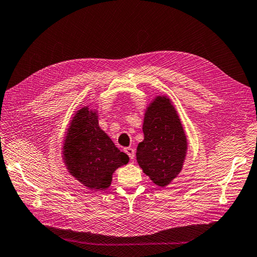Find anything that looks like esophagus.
<instances>
[{"instance_id":"34e87169","label":"esophagus","mask_w":257,"mask_h":257,"mask_svg":"<svg viewBox=\"0 0 257 257\" xmlns=\"http://www.w3.org/2000/svg\"><path fill=\"white\" fill-rule=\"evenodd\" d=\"M124 152L127 154L128 157H130L131 159H134V157H135V150H134V148H132V147H126V148H124Z\"/></svg>"}]
</instances>
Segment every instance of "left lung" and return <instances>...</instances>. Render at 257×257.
I'll list each match as a JSON object with an SVG mask.
<instances>
[{"instance_id": "8db88e82", "label": "left lung", "mask_w": 257, "mask_h": 257, "mask_svg": "<svg viewBox=\"0 0 257 257\" xmlns=\"http://www.w3.org/2000/svg\"><path fill=\"white\" fill-rule=\"evenodd\" d=\"M144 141L136 159L154 184L165 187L184 165L187 139L178 113L166 96H157L147 107L143 123Z\"/></svg>"}]
</instances>
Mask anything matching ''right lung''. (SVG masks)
<instances>
[{"mask_svg": "<svg viewBox=\"0 0 257 257\" xmlns=\"http://www.w3.org/2000/svg\"><path fill=\"white\" fill-rule=\"evenodd\" d=\"M62 152L68 172L90 190L106 189L115 169L128 163V156L100 128L98 114L88 106L72 117Z\"/></svg>", "mask_w": 257, "mask_h": 257, "instance_id": "right-lung-1", "label": "right lung"}]
</instances>
